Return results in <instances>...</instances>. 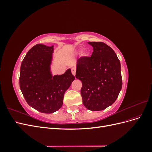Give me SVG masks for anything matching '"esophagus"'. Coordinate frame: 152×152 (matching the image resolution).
I'll return each instance as SVG.
<instances>
[{
  "instance_id": "esophagus-1",
  "label": "esophagus",
  "mask_w": 152,
  "mask_h": 152,
  "mask_svg": "<svg viewBox=\"0 0 152 152\" xmlns=\"http://www.w3.org/2000/svg\"><path fill=\"white\" fill-rule=\"evenodd\" d=\"M71 70H72V74L75 76V73H76V69H75L74 67H72V68H71Z\"/></svg>"
}]
</instances>
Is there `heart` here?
Wrapping results in <instances>:
<instances>
[{
  "mask_svg": "<svg viewBox=\"0 0 152 152\" xmlns=\"http://www.w3.org/2000/svg\"><path fill=\"white\" fill-rule=\"evenodd\" d=\"M82 55H83V56H86L87 53L86 51H84L83 53H82Z\"/></svg>",
  "mask_w": 152,
  "mask_h": 152,
  "instance_id": "heart-1",
  "label": "heart"
}]
</instances>
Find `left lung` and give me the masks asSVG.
<instances>
[{
	"label": "left lung",
	"instance_id": "obj_1",
	"mask_svg": "<svg viewBox=\"0 0 152 152\" xmlns=\"http://www.w3.org/2000/svg\"><path fill=\"white\" fill-rule=\"evenodd\" d=\"M93 48L91 57L78 59L76 75L82 81L84 105L100 111L112 105L122 89L121 63L114 50L102 42H88Z\"/></svg>",
	"mask_w": 152,
	"mask_h": 152
}]
</instances>
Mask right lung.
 <instances>
[{
    "instance_id": "obj_1",
    "label": "right lung",
    "mask_w": 152,
    "mask_h": 152,
    "mask_svg": "<svg viewBox=\"0 0 152 152\" xmlns=\"http://www.w3.org/2000/svg\"><path fill=\"white\" fill-rule=\"evenodd\" d=\"M53 45L37 44L27 53L20 68V87L30 107L44 113L56 112L63 105L64 94L74 80L70 69L53 76L50 65Z\"/></svg>"
}]
</instances>
